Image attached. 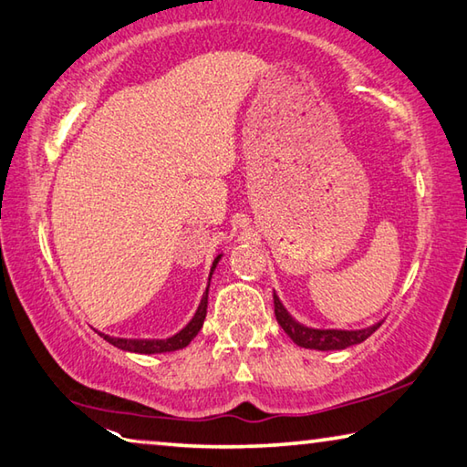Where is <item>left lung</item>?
I'll use <instances>...</instances> for the list:
<instances>
[{
  "label": "left lung",
  "instance_id": "left-lung-1",
  "mask_svg": "<svg viewBox=\"0 0 467 467\" xmlns=\"http://www.w3.org/2000/svg\"><path fill=\"white\" fill-rule=\"evenodd\" d=\"M275 299V316L276 322L281 324V328L287 332V337L296 342L297 347L304 348H314V350H342L353 345H358L371 337V334L379 328L381 322L369 326V328L363 330H317L309 328V326L299 324L296 317H293L276 293H273Z\"/></svg>",
  "mask_w": 467,
  "mask_h": 467
}]
</instances>
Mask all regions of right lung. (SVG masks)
Instances as JSON below:
<instances>
[{
  "label": "right lung",
  "mask_w": 467,
  "mask_h": 467,
  "mask_svg": "<svg viewBox=\"0 0 467 467\" xmlns=\"http://www.w3.org/2000/svg\"><path fill=\"white\" fill-rule=\"evenodd\" d=\"M221 260V254L213 260V266H211V273H209V283H211V276L213 271H215L217 263ZM207 304H209V285L207 289L202 293V299L199 307H196V314L192 316V320L188 322L182 330L176 332L174 337L170 338H117V337H109V334H102L98 332L100 337L110 342L112 347H117L120 350H129V353H139V355H160V353H171V350H180L191 345V340L199 334V330L202 328V322H204V316H207Z\"/></svg>",
  "instance_id": "add662e5"
}]
</instances>
